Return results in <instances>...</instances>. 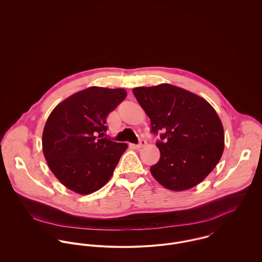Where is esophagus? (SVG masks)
Returning a JSON list of instances; mask_svg holds the SVG:
<instances>
[{"label": "esophagus", "mask_w": 262, "mask_h": 262, "mask_svg": "<svg viewBox=\"0 0 262 262\" xmlns=\"http://www.w3.org/2000/svg\"><path fill=\"white\" fill-rule=\"evenodd\" d=\"M145 145H146V141H145V140H143V139H141V140L139 141L138 145H136V148L140 149V148H143Z\"/></svg>", "instance_id": "obj_1"}]
</instances>
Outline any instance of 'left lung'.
I'll use <instances>...</instances> for the list:
<instances>
[{
	"mask_svg": "<svg viewBox=\"0 0 262 262\" xmlns=\"http://www.w3.org/2000/svg\"><path fill=\"white\" fill-rule=\"evenodd\" d=\"M149 117L158 162L150 167L164 187L182 191L202 183L215 168L224 151V129L215 109L202 97L185 89L161 83L133 89Z\"/></svg>",
	"mask_w": 262,
	"mask_h": 262,
	"instance_id": "8db88e82",
	"label": "left lung"
}]
</instances>
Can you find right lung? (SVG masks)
<instances>
[{"label": "right lung", "instance_id": "obj_1", "mask_svg": "<svg viewBox=\"0 0 262 262\" xmlns=\"http://www.w3.org/2000/svg\"><path fill=\"white\" fill-rule=\"evenodd\" d=\"M124 89L91 86L59 103L50 113L42 134V149L55 178L79 194L104 187L112 178L126 143L101 134L106 119L125 100Z\"/></svg>", "mask_w": 262, "mask_h": 262}]
</instances>
